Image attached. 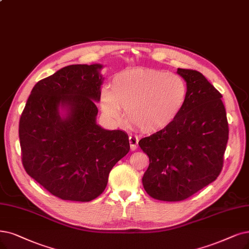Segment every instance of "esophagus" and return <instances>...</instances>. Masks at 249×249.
<instances>
[{"instance_id": "obj_1", "label": "esophagus", "mask_w": 249, "mask_h": 249, "mask_svg": "<svg viewBox=\"0 0 249 249\" xmlns=\"http://www.w3.org/2000/svg\"><path fill=\"white\" fill-rule=\"evenodd\" d=\"M128 142H130L131 150H132V151L136 150L137 147H138V142H139L138 138H137V137H135V136H131L130 138H128Z\"/></svg>"}]
</instances>
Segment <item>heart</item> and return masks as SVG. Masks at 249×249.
<instances>
[{
  "instance_id": "heart-1",
  "label": "heart",
  "mask_w": 249,
  "mask_h": 249,
  "mask_svg": "<svg viewBox=\"0 0 249 249\" xmlns=\"http://www.w3.org/2000/svg\"><path fill=\"white\" fill-rule=\"evenodd\" d=\"M184 79L174 73L150 68H128L116 73L111 89L103 88L100 104L112 121H127L145 133H154L171 124L186 101Z\"/></svg>"
}]
</instances>
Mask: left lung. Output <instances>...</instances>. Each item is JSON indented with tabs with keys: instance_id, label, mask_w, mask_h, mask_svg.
<instances>
[{
	"instance_id": "left-lung-1",
	"label": "left lung",
	"mask_w": 249,
	"mask_h": 249,
	"mask_svg": "<svg viewBox=\"0 0 249 249\" xmlns=\"http://www.w3.org/2000/svg\"><path fill=\"white\" fill-rule=\"evenodd\" d=\"M187 85L186 101L175 121L141 139L149 157L142 182L154 199L181 201L221 174L229 139L222 94L199 71L178 68Z\"/></svg>"
}]
</instances>
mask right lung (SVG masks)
Segmentation results:
<instances>
[{"label": "right lung", "mask_w": 249, "mask_h": 249, "mask_svg": "<svg viewBox=\"0 0 249 249\" xmlns=\"http://www.w3.org/2000/svg\"><path fill=\"white\" fill-rule=\"evenodd\" d=\"M102 67L68 65L41 79L19 122L25 172L63 200L95 199L105 190L112 167L130 151L124 132L96 123Z\"/></svg>", "instance_id": "1"}]
</instances>
